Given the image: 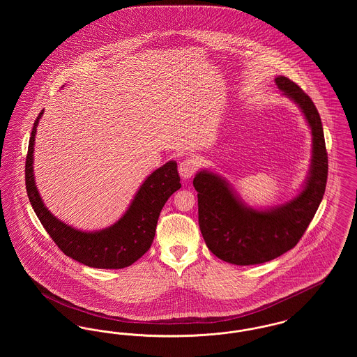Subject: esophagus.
<instances>
[{"label": "esophagus", "instance_id": "esophagus-1", "mask_svg": "<svg viewBox=\"0 0 357 357\" xmlns=\"http://www.w3.org/2000/svg\"><path fill=\"white\" fill-rule=\"evenodd\" d=\"M178 170L183 179H190L198 170V162L195 159H185L179 163Z\"/></svg>", "mask_w": 357, "mask_h": 357}]
</instances>
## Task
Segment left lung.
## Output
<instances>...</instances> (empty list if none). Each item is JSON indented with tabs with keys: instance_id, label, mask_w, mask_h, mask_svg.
<instances>
[{
	"instance_id": "obj_1",
	"label": "left lung",
	"mask_w": 357,
	"mask_h": 357,
	"mask_svg": "<svg viewBox=\"0 0 357 357\" xmlns=\"http://www.w3.org/2000/svg\"><path fill=\"white\" fill-rule=\"evenodd\" d=\"M275 85L301 109L312 132V158L305 182L291 199L272 207L245 204L220 174L201 170L194 178L198 191V221L208 250L234 265L272 261L293 249L323 201L328 178V155L319 111L305 92L285 76Z\"/></svg>"
}]
</instances>
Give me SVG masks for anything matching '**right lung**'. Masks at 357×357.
I'll return each mask as SVG.
<instances>
[{
    "label": "right lung",
    "mask_w": 357,
    "mask_h": 357,
    "mask_svg": "<svg viewBox=\"0 0 357 357\" xmlns=\"http://www.w3.org/2000/svg\"><path fill=\"white\" fill-rule=\"evenodd\" d=\"M43 114L44 109L34 121L25 162L26 192L37 218L60 250L80 264L96 269H123L132 265L150 249L163 206L182 186L176 162L169 160L153 171L136 191L126 213L114 225L96 231L79 230L52 214L36 186L34 136Z\"/></svg>",
    "instance_id": "add662e5"
}]
</instances>
